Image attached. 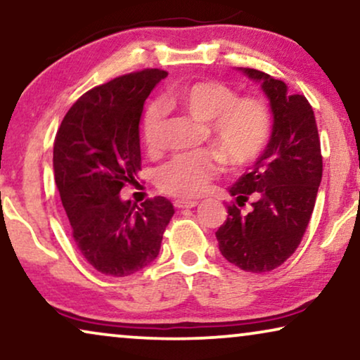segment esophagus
<instances>
[{
  "label": "esophagus",
  "mask_w": 360,
  "mask_h": 360,
  "mask_svg": "<svg viewBox=\"0 0 360 360\" xmlns=\"http://www.w3.org/2000/svg\"><path fill=\"white\" fill-rule=\"evenodd\" d=\"M175 208H195L198 201L195 200H175Z\"/></svg>",
  "instance_id": "34e87169"
}]
</instances>
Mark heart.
Wrapping results in <instances>:
<instances>
[{"instance_id": "heart-1", "label": "heart", "mask_w": 360, "mask_h": 360, "mask_svg": "<svg viewBox=\"0 0 360 360\" xmlns=\"http://www.w3.org/2000/svg\"><path fill=\"white\" fill-rule=\"evenodd\" d=\"M165 103L203 122L205 137L231 165H245L257 159L270 136V117L265 106L252 98H238L233 88L221 82L198 80L170 88ZM165 111L152 101L142 116V137L149 150L160 141ZM219 170L213 150L176 155L157 174V186L176 198H195L208 188Z\"/></svg>"}]
</instances>
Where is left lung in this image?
<instances>
[{
  "label": "left lung",
  "mask_w": 360,
  "mask_h": 360,
  "mask_svg": "<svg viewBox=\"0 0 360 360\" xmlns=\"http://www.w3.org/2000/svg\"><path fill=\"white\" fill-rule=\"evenodd\" d=\"M260 83L274 116L272 134L252 172L229 188L234 203L216 231L228 262L245 272H270L302 243L311 218L323 175V157L313 108L303 95H292L282 80L255 68H238ZM251 200L249 214H240Z\"/></svg>",
  "instance_id": "8db88e82"
}]
</instances>
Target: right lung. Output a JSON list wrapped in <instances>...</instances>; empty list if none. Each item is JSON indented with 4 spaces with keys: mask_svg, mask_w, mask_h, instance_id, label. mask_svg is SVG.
<instances>
[{
    "mask_svg": "<svg viewBox=\"0 0 360 360\" xmlns=\"http://www.w3.org/2000/svg\"><path fill=\"white\" fill-rule=\"evenodd\" d=\"M165 70L127 73L80 96L53 142V175L72 236L98 272L127 277L154 262L175 210L164 196L141 208L121 198L141 170L139 122Z\"/></svg>",
    "mask_w": 360,
    "mask_h": 360,
    "instance_id": "obj_1",
    "label": "right lung"
}]
</instances>
